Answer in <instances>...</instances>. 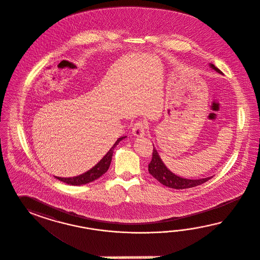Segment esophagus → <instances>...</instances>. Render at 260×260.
I'll return each instance as SVG.
<instances>
[{
	"label": "esophagus",
	"mask_w": 260,
	"mask_h": 260,
	"mask_svg": "<svg viewBox=\"0 0 260 260\" xmlns=\"http://www.w3.org/2000/svg\"><path fill=\"white\" fill-rule=\"evenodd\" d=\"M133 134L136 137H142L146 134V125L143 121L136 122L133 126Z\"/></svg>",
	"instance_id": "obj_1"
}]
</instances>
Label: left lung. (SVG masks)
Instances as JSON below:
<instances>
[{
  "instance_id": "left-lung-1",
  "label": "left lung",
  "mask_w": 260,
  "mask_h": 260,
  "mask_svg": "<svg viewBox=\"0 0 260 260\" xmlns=\"http://www.w3.org/2000/svg\"><path fill=\"white\" fill-rule=\"evenodd\" d=\"M210 67L218 73H222L220 70H218L214 64L211 63ZM149 173L161 184H163L166 187L175 189H189L192 187H197L198 185H201L205 182L210 180L211 177H206L201 179H186L180 177L176 174L172 173L165 164L163 163L162 159L159 156L157 150H155L153 146V152H152V159L149 164Z\"/></svg>"
}]
</instances>
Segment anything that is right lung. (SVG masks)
<instances>
[{"mask_svg": "<svg viewBox=\"0 0 260 260\" xmlns=\"http://www.w3.org/2000/svg\"><path fill=\"white\" fill-rule=\"evenodd\" d=\"M126 137V136H122V137L118 138L117 141L115 142L114 145L111 147V149L107 152V154L93 168H91L86 173H82V174L74 176V177H57V176H55L56 178L60 181H63V183H67V184L72 185V186L85 185V184L90 183V182L98 179L100 176H102L103 174L109 170L110 162H111V158L113 155L114 148L118 145L119 142L122 141Z\"/></svg>", "mask_w": 260, "mask_h": 260, "instance_id": "obj_1", "label": "right lung"}]
</instances>
